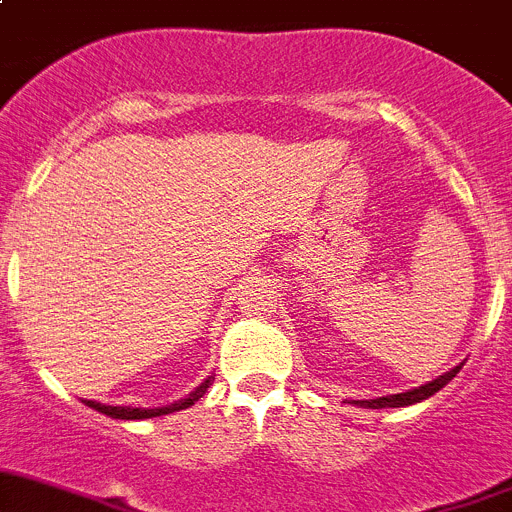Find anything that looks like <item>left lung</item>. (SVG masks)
<instances>
[{"label":"left lung","mask_w":512,"mask_h":512,"mask_svg":"<svg viewBox=\"0 0 512 512\" xmlns=\"http://www.w3.org/2000/svg\"><path fill=\"white\" fill-rule=\"evenodd\" d=\"M459 368H462V365H457V368H452L449 373L439 375V378H434V381L424 383V386H419V388H411V391H406V393H393V396L370 398V401H355V403H358V406H368V409H401V406H411V403L426 401L429 396H434L437 391H442V388L452 381L454 375L459 373Z\"/></svg>","instance_id":"8db88e82"}]
</instances>
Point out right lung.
<instances>
[{
	"label": "right lung",
	"instance_id": "right-lung-1",
	"mask_svg": "<svg viewBox=\"0 0 512 512\" xmlns=\"http://www.w3.org/2000/svg\"><path fill=\"white\" fill-rule=\"evenodd\" d=\"M210 388V378L208 381L200 383L195 391L190 393L187 398H182V401L177 403H170V406H159V409H134V406H106V403H98V401H83L86 406H91V409L101 411V414L111 416V419H154V416H164V414H175V411H182V409H190L192 403L200 401V398L205 396V391Z\"/></svg>",
	"mask_w": 512,
	"mask_h": 512
}]
</instances>
